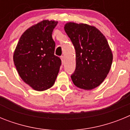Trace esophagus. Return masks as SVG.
<instances>
[{"instance_id": "obj_1", "label": "esophagus", "mask_w": 130, "mask_h": 130, "mask_svg": "<svg viewBox=\"0 0 130 130\" xmlns=\"http://www.w3.org/2000/svg\"><path fill=\"white\" fill-rule=\"evenodd\" d=\"M60 58H61L62 62L64 63V56H61V57H60Z\"/></svg>"}]
</instances>
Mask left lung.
<instances>
[{
  "label": "left lung",
  "instance_id": "left-lung-1",
  "mask_svg": "<svg viewBox=\"0 0 130 130\" xmlns=\"http://www.w3.org/2000/svg\"><path fill=\"white\" fill-rule=\"evenodd\" d=\"M65 32L75 49L76 67L71 75L73 84L85 90H92L104 81L112 61L107 40L95 26L68 23Z\"/></svg>",
  "mask_w": 130,
  "mask_h": 130
}]
</instances>
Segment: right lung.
<instances>
[{"mask_svg":"<svg viewBox=\"0 0 130 130\" xmlns=\"http://www.w3.org/2000/svg\"><path fill=\"white\" fill-rule=\"evenodd\" d=\"M58 22L43 20L22 34L13 53V62L23 81L38 91L51 88L57 79L61 60L54 55L53 30Z\"/></svg>","mask_w":130,"mask_h":130,"instance_id":"1","label":"right lung"}]
</instances>
